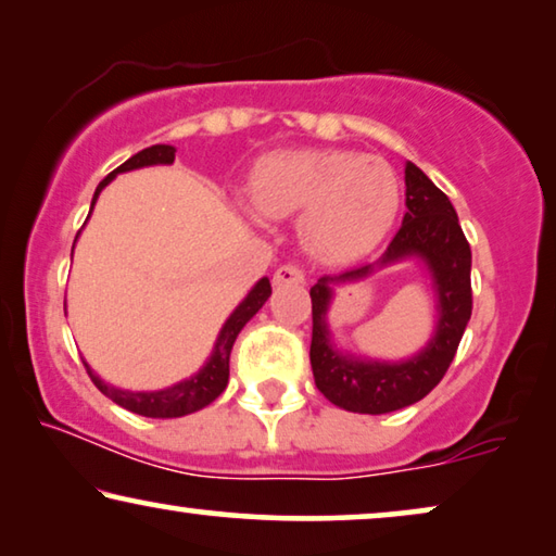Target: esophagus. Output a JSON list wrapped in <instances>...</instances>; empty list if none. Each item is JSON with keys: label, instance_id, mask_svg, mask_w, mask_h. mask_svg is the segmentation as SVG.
I'll return each instance as SVG.
<instances>
[{"label": "esophagus", "instance_id": "obj_1", "mask_svg": "<svg viewBox=\"0 0 556 556\" xmlns=\"http://www.w3.org/2000/svg\"><path fill=\"white\" fill-rule=\"evenodd\" d=\"M304 271L300 267H294V264H285V267H279L275 271V285L277 287H285V285H304Z\"/></svg>", "mask_w": 556, "mask_h": 556}]
</instances>
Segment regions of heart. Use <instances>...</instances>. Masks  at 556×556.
I'll use <instances>...</instances> for the list:
<instances>
[{"instance_id":"obj_1","label":"heart","mask_w":556,"mask_h":556,"mask_svg":"<svg viewBox=\"0 0 556 556\" xmlns=\"http://www.w3.org/2000/svg\"><path fill=\"white\" fill-rule=\"evenodd\" d=\"M247 191L256 214L267 218L300 211L302 244L323 262H350L370 252L401 208V184L386 161L334 148L262 155Z\"/></svg>"}]
</instances>
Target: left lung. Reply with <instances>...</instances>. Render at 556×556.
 Here are the masks:
<instances>
[{"label": "left lung", "instance_id": "1", "mask_svg": "<svg viewBox=\"0 0 556 556\" xmlns=\"http://www.w3.org/2000/svg\"><path fill=\"white\" fill-rule=\"evenodd\" d=\"M410 258L427 267L437 300V327L427 348L403 361H372L334 346L326 323L333 289ZM309 296V363L315 386L327 401L365 416H382L424 401L448 370L471 319V247L448 197L416 163H405V216L386 254L342 275L319 277Z\"/></svg>", "mask_w": 556, "mask_h": 556}]
</instances>
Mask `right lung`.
Returning a JSON list of instances; mask_svg holds the SVG:
<instances>
[{
    "label": "right lung",
    "instance_id": "right-lung-1",
    "mask_svg": "<svg viewBox=\"0 0 556 556\" xmlns=\"http://www.w3.org/2000/svg\"><path fill=\"white\" fill-rule=\"evenodd\" d=\"M174 161H176V148L163 146V143L143 148L140 153L130 155L123 166L115 168L113 174H108L103 181L98 184L96 197H92V203H90V211H92V206H96L100 191H103L105 186L111 184L118 174H125V170L146 168V166H170ZM75 241H77V237H75ZM269 294H271L269 279L262 277L252 289H249V294L239 302V307L233 309L229 317H226L222 332H218V338L214 342V350H211V355L206 363H203L201 370L197 375H191V378L176 382V386H168L163 390H123V388L111 386V382H105L88 363H85V359L83 363H85V367H88L90 380L96 382V388L100 390V393H103L105 397H111L113 403H118L121 408L138 413V416H146V418L189 416V413L206 408L208 403H214L216 397L224 393L226 382H229V355H231L233 342H237L239 332L244 330V325L249 323V319H252L256 312L264 307V302L269 300Z\"/></svg>",
    "mask_w": 556,
    "mask_h": 556
}]
</instances>
